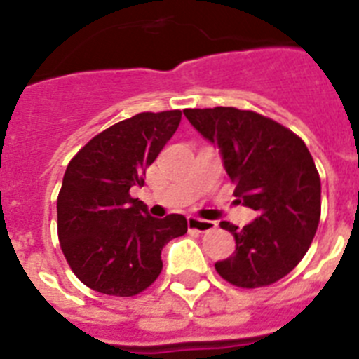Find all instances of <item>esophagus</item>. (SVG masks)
I'll return each instance as SVG.
<instances>
[{
  "label": "esophagus",
  "instance_id": "34e87169",
  "mask_svg": "<svg viewBox=\"0 0 359 359\" xmlns=\"http://www.w3.org/2000/svg\"><path fill=\"white\" fill-rule=\"evenodd\" d=\"M217 224L214 221H208V219H199V217H189V230L199 231V233H205V231H212L215 230Z\"/></svg>",
  "mask_w": 359,
  "mask_h": 359
}]
</instances>
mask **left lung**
I'll return each instance as SVG.
<instances>
[{
	"label": "left lung",
	"instance_id": "8db88e82",
	"mask_svg": "<svg viewBox=\"0 0 359 359\" xmlns=\"http://www.w3.org/2000/svg\"><path fill=\"white\" fill-rule=\"evenodd\" d=\"M196 131L217 145L233 194L257 217L239 228L236 252L215 262L237 287H262L286 277L309 250L320 223V176L311 152L278 122L236 107L183 111Z\"/></svg>",
	"mask_w": 359,
	"mask_h": 359
}]
</instances>
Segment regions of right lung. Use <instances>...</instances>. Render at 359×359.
<instances>
[{"instance_id": "add662e5", "label": "right lung", "mask_w": 359, "mask_h": 359, "mask_svg": "<svg viewBox=\"0 0 359 359\" xmlns=\"http://www.w3.org/2000/svg\"><path fill=\"white\" fill-rule=\"evenodd\" d=\"M182 122V111L138 113L91 138L66 167L57 198V231L79 280L98 293L133 297L161 273V250L187 233V219L149 215L131 198Z\"/></svg>"}]
</instances>
